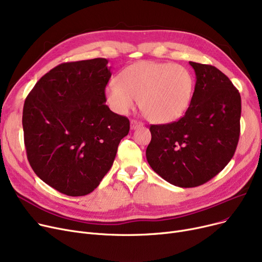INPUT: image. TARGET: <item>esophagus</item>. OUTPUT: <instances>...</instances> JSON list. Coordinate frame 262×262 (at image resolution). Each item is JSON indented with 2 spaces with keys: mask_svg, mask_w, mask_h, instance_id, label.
Instances as JSON below:
<instances>
[{
  "mask_svg": "<svg viewBox=\"0 0 262 262\" xmlns=\"http://www.w3.org/2000/svg\"><path fill=\"white\" fill-rule=\"evenodd\" d=\"M141 126H143V123L142 122H139V121H137V120H132L130 121V128L132 129H137V128H139Z\"/></svg>",
  "mask_w": 262,
  "mask_h": 262,
  "instance_id": "obj_1",
  "label": "esophagus"
}]
</instances>
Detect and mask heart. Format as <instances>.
<instances>
[{
  "label": "heart",
  "instance_id": "heart-1",
  "mask_svg": "<svg viewBox=\"0 0 262 262\" xmlns=\"http://www.w3.org/2000/svg\"><path fill=\"white\" fill-rule=\"evenodd\" d=\"M193 93V77L181 64L139 61L127 66L119 81H109L106 100L115 113L126 115L138 99L143 115L155 123H170L183 117Z\"/></svg>",
  "mask_w": 262,
  "mask_h": 262
}]
</instances>
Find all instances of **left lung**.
Returning <instances> with one entry per match:
<instances>
[{
  "label": "left lung",
  "mask_w": 262,
  "mask_h": 262,
  "mask_svg": "<svg viewBox=\"0 0 262 262\" xmlns=\"http://www.w3.org/2000/svg\"><path fill=\"white\" fill-rule=\"evenodd\" d=\"M195 72L190 106L178 121L150 125L147 162L168 183L198 187L230 161L239 141L241 96L213 66L189 61Z\"/></svg>",
  "instance_id": "1"
}]
</instances>
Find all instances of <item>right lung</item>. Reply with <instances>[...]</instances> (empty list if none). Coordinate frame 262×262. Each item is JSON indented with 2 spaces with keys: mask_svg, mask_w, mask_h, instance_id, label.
<instances>
[{
  "mask_svg": "<svg viewBox=\"0 0 262 262\" xmlns=\"http://www.w3.org/2000/svg\"><path fill=\"white\" fill-rule=\"evenodd\" d=\"M108 60L63 62L27 95L22 125L27 159L41 181L69 196L98 187L112 168L129 120L105 104Z\"/></svg>",
  "mask_w": 262,
  "mask_h": 262,
  "instance_id": "1",
  "label": "right lung"
}]
</instances>
